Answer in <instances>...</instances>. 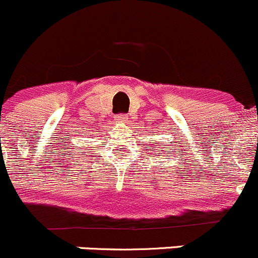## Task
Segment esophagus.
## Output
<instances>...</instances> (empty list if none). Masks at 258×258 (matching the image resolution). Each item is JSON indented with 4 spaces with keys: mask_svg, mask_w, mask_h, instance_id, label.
I'll return each mask as SVG.
<instances>
[{
    "mask_svg": "<svg viewBox=\"0 0 258 258\" xmlns=\"http://www.w3.org/2000/svg\"><path fill=\"white\" fill-rule=\"evenodd\" d=\"M114 121L117 122H126L127 121V116L124 113H119L114 116Z\"/></svg>",
    "mask_w": 258,
    "mask_h": 258,
    "instance_id": "esophagus-1",
    "label": "esophagus"
}]
</instances>
